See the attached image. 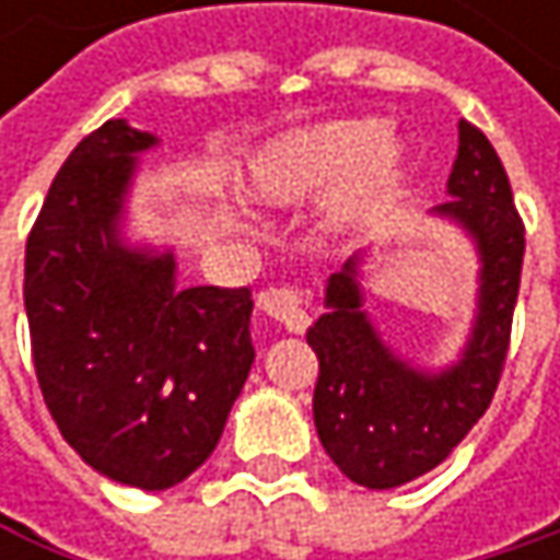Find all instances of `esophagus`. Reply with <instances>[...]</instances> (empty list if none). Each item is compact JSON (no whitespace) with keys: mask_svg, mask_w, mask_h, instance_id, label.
Listing matches in <instances>:
<instances>
[{"mask_svg":"<svg viewBox=\"0 0 560 560\" xmlns=\"http://www.w3.org/2000/svg\"><path fill=\"white\" fill-rule=\"evenodd\" d=\"M259 307L279 320L281 327H288L291 334H301L307 327V311H304V294L294 288H266L259 294Z\"/></svg>","mask_w":560,"mask_h":560,"instance_id":"esophagus-1","label":"esophagus"}]
</instances>
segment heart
Here are the masks:
<instances>
[{"instance_id":"b5f03b06","label":"heart","mask_w":560,"mask_h":560,"mask_svg":"<svg viewBox=\"0 0 560 560\" xmlns=\"http://www.w3.org/2000/svg\"><path fill=\"white\" fill-rule=\"evenodd\" d=\"M405 152L380 119H337L281 132L236 177L243 197L291 210L324 200L334 233L366 230L398 187Z\"/></svg>"}]
</instances>
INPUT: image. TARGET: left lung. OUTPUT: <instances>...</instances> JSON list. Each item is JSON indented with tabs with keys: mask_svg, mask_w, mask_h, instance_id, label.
Masks as SVG:
<instances>
[{
	"mask_svg": "<svg viewBox=\"0 0 560 560\" xmlns=\"http://www.w3.org/2000/svg\"><path fill=\"white\" fill-rule=\"evenodd\" d=\"M457 159L447 177L451 200L431 217L454 223L477 253V311L457 357L428 370L401 357L366 311L357 253L324 284V314L307 327L320 376L314 428L330 460L366 490H392L434 470L483 418L500 386L525 230L512 187L490 139L457 122Z\"/></svg>",
	"mask_w": 560,
	"mask_h": 560,
	"instance_id": "1",
	"label": "left lung"
}]
</instances>
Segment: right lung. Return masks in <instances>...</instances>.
Returning <instances> with one entry per match:
<instances>
[{"mask_svg": "<svg viewBox=\"0 0 560 560\" xmlns=\"http://www.w3.org/2000/svg\"><path fill=\"white\" fill-rule=\"evenodd\" d=\"M159 136L109 119L57 171L25 246L45 405L96 474L168 490L217 447L256 360L249 288L177 284L174 249L129 243V194Z\"/></svg>", "mask_w": 560, "mask_h": 560, "instance_id": "obj_1", "label": "right lung"}]
</instances>
